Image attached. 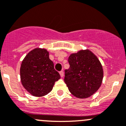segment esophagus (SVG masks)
I'll return each instance as SVG.
<instances>
[{"label": "esophagus", "mask_w": 126, "mask_h": 126, "mask_svg": "<svg viewBox=\"0 0 126 126\" xmlns=\"http://www.w3.org/2000/svg\"><path fill=\"white\" fill-rule=\"evenodd\" d=\"M60 75L61 77H63L64 76V72H63V71H60Z\"/></svg>", "instance_id": "obj_1"}]
</instances>
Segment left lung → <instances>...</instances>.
Here are the masks:
<instances>
[{
    "instance_id": "left-lung-1",
    "label": "left lung",
    "mask_w": 126,
    "mask_h": 126,
    "mask_svg": "<svg viewBox=\"0 0 126 126\" xmlns=\"http://www.w3.org/2000/svg\"><path fill=\"white\" fill-rule=\"evenodd\" d=\"M68 63L64 81L70 92L78 98H87L96 93L103 78V67L97 58L90 50H81L69 56Z\"/></svg>"
}]
</instances>
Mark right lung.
Returning <instances> with one entry per match:
<instances>
[{"label": "right lung", "instance_id": "right-lung-1", "mask_svg": "<svg viewBox=\"0 0 126 126\" xmlns=\"http://www.w3.org/2000/svg\"><path fill=\"white\" fill-rule=\"evenodd\" d=\"M21 82L32 95L43 96L52 90L60 78L45 49L35 48L26 55L20 67Z\"/></svg>", "mask_w": 126, "mask_h": 126}]
</instances>
